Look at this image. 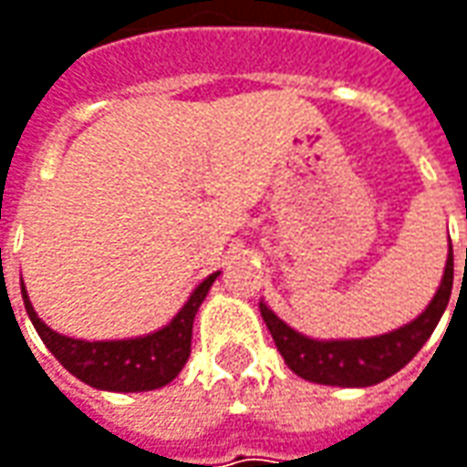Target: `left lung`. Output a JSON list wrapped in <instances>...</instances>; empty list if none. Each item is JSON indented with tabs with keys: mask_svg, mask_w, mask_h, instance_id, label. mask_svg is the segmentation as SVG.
I'll list each match as a JSON object with an SVG mask.
<instances>
[{
	"mask_svg": "<svg viewBox=\"0 0 467 467\" xmlns=\"http://www.w3.org/2000/svg\"><path fill=\"white\" fill-rule=\"evenodd\" d=\"M452 244L444 265L440 291L434 294L431 304L426 306L413 322L398 330L377 335V337H358V340H314L288 327L278 314L260 304L262 319L278 346L283 361L301 379L317 385L332 387H371L385 382L423 348L431 337L434 327L440 325L441 314L450 304L452 294Z\"/></svg>",
	"mask_w": 467,
	"mask_h": 467,
	"instance_id": "8db88e82",
	"label": "left lung"
}]
</instances>
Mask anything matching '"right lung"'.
Here are the masks:
<instances>
[{"label": "right lung", "mask_w": 467, "mask_h": 467, "mask_svg": "<svg viewBox=\"0 0 467 467\" xmlns=\"http://www.w3.org/2000/svg\"><path fill=\"white\" fill-rule=\"evenodd\" d=\"M221 273L207 275L187 298V304L176 312L166 327L142 335V337H127V340H75L54 332L44 319L36 314L26 285L23 301L26 312L33 322L36 332L41 335L46 348L57 356L69 374H75L80 382L109 389V392H148L158 387L169 385L171 379L184 368L192 348V325L200 304L205 301L210 285Z\"/></svg>", "instance_id": "add662e5"}]
</instances>
